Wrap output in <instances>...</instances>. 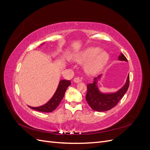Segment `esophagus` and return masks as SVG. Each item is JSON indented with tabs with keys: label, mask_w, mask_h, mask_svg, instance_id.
Listing matches in <instances>:
<instances>
[{
	"label": "esophagus",
	"mask_w": 150,
	"mask_h": 150,
	"mask_svg": "<svg viewBox=\"0 0 150 150\" xmlns=\"http://www.w3.org/2000/svg\"><path fill=\"white\" fill-rule=\"evenodd\" d=\"M81 80L79 78H75L74 79V83H79V82H80Z\"/></svg>",
	"instance_id": "obj_1"
}]
</instances>
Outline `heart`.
<instances>
[{
	"mask_svg": "<svg viewBox=\"0 0 150 150\" xmlns=\"http://www.w3.org/2000/svg\"><path fill=\"white\" fill-rule=\"evenodd\" d=\"M74 61L79 64L88 62L85 67L87 73L95 75L100 72L106 66L109 60V54L105 51H101L98 47H90L76 55Z\"/></svg>",
	"mask_w": 150,
	"mask_h": 150,
	"instance_id": "b5f03b06",
	"label": "heart"
}]
</instances>
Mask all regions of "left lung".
I'll use <instances>...</instances> for the list:
<instances>
[{"mask_svg":"<svg viewBox=\"0 0 150 150\" xmlns=\"http://www.w3.org/2000/svg\"><path fill=\"white\" fill-rule=\"evenodd\" d=\"M118 60L128 62V60L121 53ZM102 75H99L98 78H95L93 83L88 84L87 94L86 99L89 106L96 111H106L111 110L117 105V104L124 96L129 85V74L128 76L125 84L117 91L112 93H102L99 90L97 86L98 81L100 79Z\"/></svg>","mask_w":150,"mask_h":150,"instance_id":"8db88e82","label":"left lung"}]
</instances>
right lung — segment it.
Masks as SVG:
<instances>
[{
    "label": "right lung",
    "instance_id": "1",
    "mask_svg": "<svg viewBox=\"0 0 150 150\" xmlns=\"http://www.w3.org/2000/svg\"><path fill=\"white\" fill-rule=\"evenodd\" d=\"M44 44V43H43ZM42 44L41 45H42ZM71 81L61 80L59 83L58 87L55 93L53 95L51 99L45 104L39 107H29L33 110L44 112H51L55 110L56 108L60 104L61 101L64 96V94L67 88L71 85Z\"/></svg>",
    "mask_w": 150,
    "mask_h": 150
}]
</instances>
